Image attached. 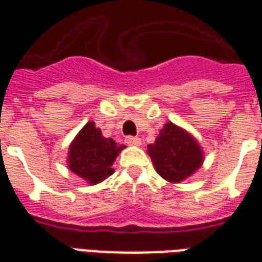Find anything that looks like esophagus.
Returning <instances> with one entry per match:
<instances>
[{"label": "esophagus", "mask_w": 262, "mask_h": 262, "mask_svg": "<svg viewBox=\"0 0 262 262\" xmlns=\"http://www.w3.org/2000/svg\"><path fill=\"white\" fill-rule=\"evenodd\" d=\"M125 141L129 144V146H140V143H141L140 139L135 136H127L125 139Z\"/></svg>", "instance_id": "34e87169"}]
</instances>
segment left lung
Listing matches in <instances>:
<instances>
[{
    "mask_svg": "<svg viewBox=\"0 0 262 262\" xmlns=\"http://www.w3.org/2000/svg\"><path fill=\"white\" fill-rule=\"evenodd\" d=\"M148 156L157 172L172 183H179L190 176L203 162L197 141L172 122L162 127L156 143L148 146Z\"/></svg>",
    "mask_w": 262,
    "mask_h": 262,
    "instance_id": "obj_1",
    "label": "left lung"
}]
</instances>
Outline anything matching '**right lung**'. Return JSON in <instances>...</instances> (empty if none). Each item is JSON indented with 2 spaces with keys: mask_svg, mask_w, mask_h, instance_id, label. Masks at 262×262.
<instances>
[{
  "mask_svg": "<svg viewBox=\"0 0 262 262\" xmlns=\"http://www.w3.org/2000/svg\"><path fill=\"white\" fill-rule=\"evenodd\" d=\"M122 148L123 144L104 137L94 122H89L69 148V169L90 183H100L114 173L111 166Z\"/></svg>",
  "mask_w": 262,
  "mask_h": 262,
  "instance_id": "1",
  "label": "right lung"
}]
</instances>
